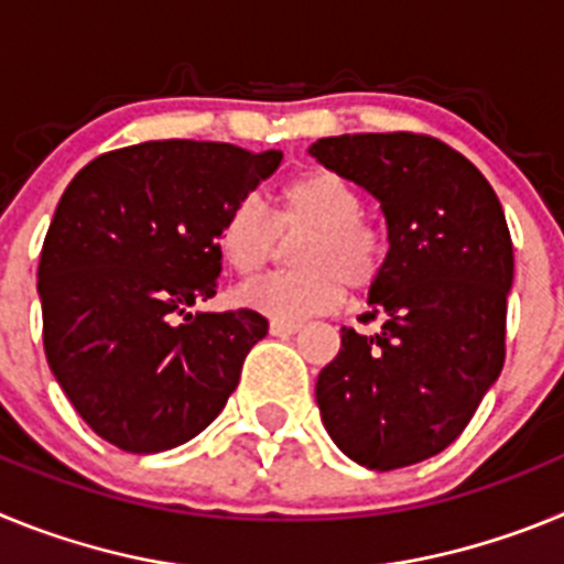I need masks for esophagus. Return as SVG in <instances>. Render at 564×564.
<instances>
[{
    "label": "esophagus",
    "mask_w": 564,
    "mask_h": 564,
    "mask_svg": "<svg viewBox=\"0 0 564 564\" xmlns=\"http://www.w3.org/2000/svg\"><path fill=\"white\" fill-rule=\"evenodd\" d=\"M299 330H302V322H279V318H273L271 322V333L276 338H288Z\"/></svg>",
    "instance_id": "esophagus-1"
}]
</instances>
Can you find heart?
<instances>
[{"instance_id":"obj_1","label":"heart","mask_w":564,"mask_h":564,"mask_svg":"<svg viewBox=\"0 0 564 564\" xmlns=\"http://www.w3.org/2000/svg\"><path fill=\"white\" fill-rule=\"evenodd\" d=\"M361 214V192L327 169L299 174L288 183L279 192L276 217L257 197L239 200L217 234L226 265L239 276H257L276 257L279 234L305 231L291 251L299 268L251 282L239 291V302L279 322H296L333 311L341 302L344 285L350 291L376 285L390 242Z\"/></svg>"}]
</instances>
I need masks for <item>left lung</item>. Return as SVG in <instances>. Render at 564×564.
<instances>
[{
    "label": "left lung",
    "instance_id": "1",
    "mask_svg": "<svg viewBox=\"0 0 564 564\" xmlns=\"http://www.w3.org/2000/svg\"><path fill=\"white\" fill-rule=\"evenodd\" d=\"M311 154L381 203L390 239L367 313L381 330L341 327L318 412L350 460L412 466L457 441L506 361V214L475 163L430 134H338Z\"/></svg>",
    "mask_w": 564,
    "mask_h": 564
}]
</instances>
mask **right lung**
I'll return each instance as SVG.
<instances>
[{
    "instance_id": "1",
    "label": "right lung",
    "mask_w": 564,
    "mask_h": 564,
    "mask_svg": "<svg viewBox=\"0 0 564 564\" xmlns=\"http://www.w3.org/2000/svg\"><path fill=\"white\" fill-rule=\"evenodd\" d=\"M282 163L212 141H147L69 181L39 259L44 356L89 430L132 455L200 435L268 318L192 313L217 293L226 214Z\"/></svg>"
}]
</instances>
